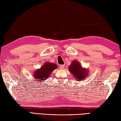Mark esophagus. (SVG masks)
Here are the masks:
<instances>
[{
	"label": "esophagus",
	"mask_w": 121,
	"mask_h": 121,
	"mask_svg": "<svg viewBox=\"0 0 121 121\" xmlns=\"http://www.w3.org/2000/svg\"><path fill=\"white\" fill-rule=\"evenodd\" d=\"M65 65H60V67H59V68H60V69L61 70H63L65 68Z\"/></svg>",
	"instance_id": "34e87169"
}]
</instances>
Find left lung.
Masks as SVG:
<instances>
[{"instance_id": "1", "label": "left lung", "mask_w": 121, "mask_h": 121, "mask_svg": "<svg viewBox=\"0 0 121 121\" xmlns=\"http://www.w3.org/2000/svg\"><path fill=\"white\" fill-rule=\"evenodd\" d=\"M70 72L74 76L76 80H83L87 77L88 70L83 69L77 61H73L69 67ZM77 80V81H78Z\"/></svg>"}]
</instances>
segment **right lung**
<instances>
[{
    "label": "right lung",
    "mask_w": 121,
    "mask_h": 121,
    "mask_svg": "<svg viewBox=\"0 0 121 121\" xmlns=\"http://www.w3.org/2000/svg\"><path fill=\"white\" fill-rule=\"evenodd\" d=\"M57 68V65L56 64L52 63L47 62L40 69L37 70L34 72L35 79H38L37 80L42 81L48 79L52 72L54 69Z\"/></svg>",
    "instance_id": "obj_1"
}]
</instances>
